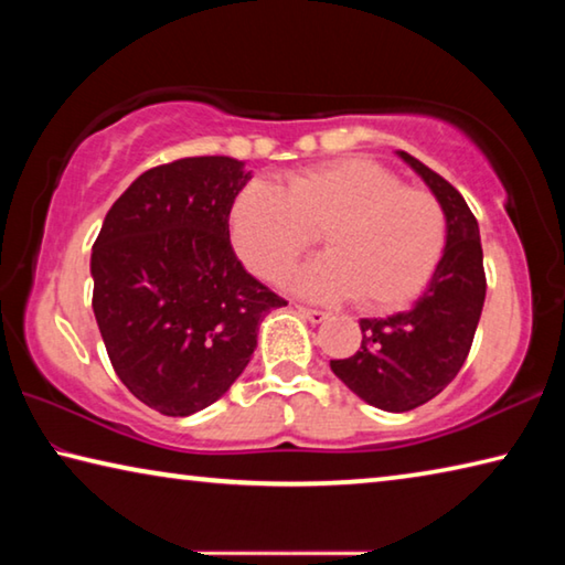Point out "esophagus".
I'll list each match as a JSON object with an SVG mask.
<instances>
[{"label": "esophagus", "mask_w": 565, "mask_h": 565, "mask_svg": "<svg viewBox=\"0 0 565 565\" xmlns=\"http://www.w3.org/2000/svg\"><path fill=\"white\" fill-rule=\"evenodd\" d=\"M296 311H299L301 317H306V319L313 321V323H321L323 319H329V313H327V311H321V309H311V306H303V303H296Z\"/></svg>", "instance_id": "obj_1"}]
</instances>
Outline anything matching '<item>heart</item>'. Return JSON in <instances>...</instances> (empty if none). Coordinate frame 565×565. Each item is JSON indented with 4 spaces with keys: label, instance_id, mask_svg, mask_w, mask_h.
I'll return each instance as SVG.
<instances>
[{
    "label": "heart",
    "instance_id": "heart-1",
    "mask_svg": "<svg viewBox=\"0 0 565 565\" xmlns=\"http://www.w3.org/2000/svg\"><path fill=\"white\" fill-rule=\"evenodd\" d=\"M228 234L238 259L266 281H281L321 234L329 256L306 266L296 289L394 311L434 279L448 218L431 191L406 186L376 161L339 159L291 171L284 191L248 181L228 209Z\"/></svg>",
    "mask_w": 565,
    "mask_h": 565
}]
</instances>
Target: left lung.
<instances>
[{
	"mask_svg": "<svg viewBox=\"0 0 565 565\" xmlns=\"http://www.w3.org/2000/svg\"><path fill=\"white\" fill-rule=\"evenodd\" d=\"M446 209L448 242L426 291L406 311L361 319V347L333 359L331 371L366 404L394 411L418 408L451 384L471 351L486 299L483 248L478 222L444 177L398 151Z\"/></svg>",
	"mask_w": 565,
	"mask_h": 565,
	"instance_id": "8db88e82",
	"label": "left lung"
}]
</instances>
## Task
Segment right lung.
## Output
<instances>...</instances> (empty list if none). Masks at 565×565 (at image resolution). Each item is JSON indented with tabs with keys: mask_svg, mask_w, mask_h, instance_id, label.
Masks as SVG:
<instances>
[{
	"mask_svg": "<svg viewBox=\"0 0 565 565\" xmlns=\"http://www.w3.org/2000/svg\"><path fill=\"white\" fill-rule=\"evenodd\" d=\"M242 167L186 157L145 171L92 248V309L111 366L164 416L222 398L252 359L259 321L286 306L228 238V209L252 179Z\"/></svg>",
	"mask_w": 565,
	"mask_h": 565,
	"instance_id": "add662e5",
	"label": "right lung"
}]
</instances>
